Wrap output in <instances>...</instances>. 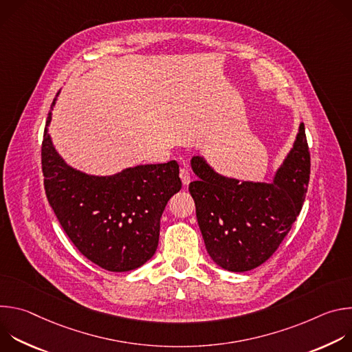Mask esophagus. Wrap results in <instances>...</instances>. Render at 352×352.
<instances>
[{"mask_svg": "<svg viewBox=\"0 0 352 352\" xmlns=\"http://www.w3.org/2000/svg\"><path fill=\"white\" fill-rule=\"evenodd\" d=\"M179 177H181L184 185H188L190 182V173L186 168H181L179 170Z\"/></svg>", "mask_w": 352, "mask_h": 352, "instance_id": "esophagus-1", "label": "esophagus"}]
</instances>
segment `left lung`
I'll return each mask as SVG.
<instances>
[{
    "instance_id": "left-lung-1",
    "label": "left lung",
    "mask_w": 352,
    "mask_h": 352,
    "mask_svg": "<svg viewBox=\"0 0 352 352\" xmlns=\"http://www.w3.org/2000/svg\"><path fill=\"white\" fill-rule=\"evenodd\" d=\"M192 168L199 181L189 192L210 258L230 272L252 270L276 252L302 209L311 174L305 126L273 184L221 177L200 157Z\"/></svg>"
}]
</instances>
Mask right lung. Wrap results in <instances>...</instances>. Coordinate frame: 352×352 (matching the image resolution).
<instances>
[{
	"label": "right lung",
	"mask_w": 352,
	"mask_h": 352,
	"mask_svg": "<svg viewBox=\"0 0 352 352\" xmlns=\"http://www.w3.org/2000/svg\"><path fill=\"white\" fill-rule=\"evenodd\" d=\"M50 121L52 111L41 143V170L45 196L61 227L79 252L102 269H138L155 255L160 217L181 189L178 163L138 166L113 177L86 175L58 156L47 133Z\"/></svg>",
	"instance_id": "add662e5"
}]
</instances>
